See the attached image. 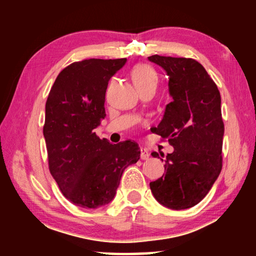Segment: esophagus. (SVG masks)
<instances>
[{
  "label": "esophagus",
  "mask_w": 256,
  "mask_h": 256,
  "mask_svg": "<svg viewBox=\"0 0 256 256\" xmlns=\"http://www.w3.org/2000/svg\"><path fill=\"white\" fill-rule=\"evenodd\" d=\"M140 151H141V159H142V160H148L149 157H150L149 151L146 150V148H141Z\"/></svg>",
  "instance_id": "obj_1"
}]
</instances>
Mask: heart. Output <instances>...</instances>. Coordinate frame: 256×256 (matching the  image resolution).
<instances>
[{
  "instance_id": "1",
  "label": "heart",
  "mask_w": 256,
  "mask_h": 256,
  "mask_svg": "<svg viewBox=\"0 0 256 256\" xmlns=\"http://www.w3.org/2000/svg\"><path fill=\"white\" fill-rule=\"evenodd\" d=\"M132 79L138 89L149 84L157 86L158 74L152 66L140 64L132 70Z\"/></svg>"
}]
</instances>
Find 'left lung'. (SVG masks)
Instances as JSON below:
<instances>
[{"instance_id":"8db88e82","label":"left lung","mask_w":256,"mask_h":256,"mask_svg":"<svg viewBox=\"0 0 256 256\" xmlns=\"http://www.w3.org/2000/svg\"><path fill=\"white\" fill-rule=\"evenodd\" d=\"M148 60L166 72L172 98L154 132L174 146L166 156L164 174L151 182L150 188L164 206L188 209L206 196L222 172V98L198 60L160 55ZM151 154L159 158L157 152Z\"/></svg>"}]
</instances>
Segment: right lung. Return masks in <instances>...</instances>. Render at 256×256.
<instances>
[{
	"label": "right lung",
	"instance_id": "add662e5",
	"mask_svg": "<svg viewBox=\"0 0 256 256\" xmlns=\"http://www.w3.org/2000/svg\"><path fill=\"white\" fill-rule=\"evenodd\" d=\"M126 58H90L60 72L45 107L44 138L50 172L63 196L84 209L114 198L125 168L140 159L138 144H112L94 128L105 118L108 81Z\"/></svg>",
	"mask_w": 256,
	"mask_h": 256
}]
</instances>
